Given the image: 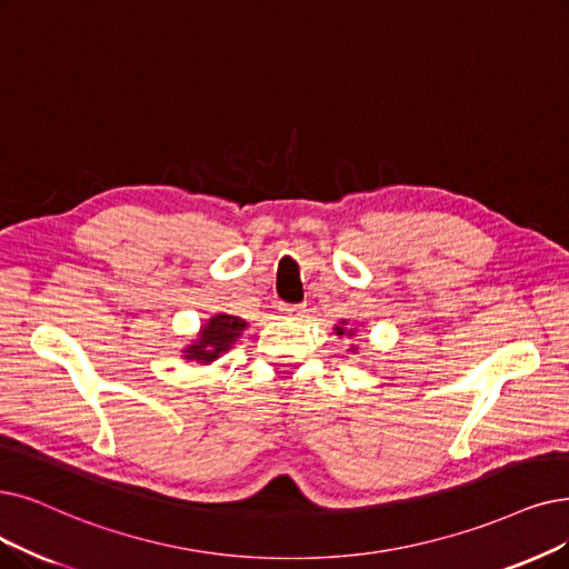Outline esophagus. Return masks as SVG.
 <instances>
[{"label":"esophagus","mask_w":569,"mask_h":569,"mask_svg":"<svg viewBox=\"0 0 569 569\" xmlns=\"http://www.w3.org/2000/svg\"><path fill=\"white\" fill-rule=\"evenodd\" d=\"M278 310H280V315H284V317H293V320H299V317H303V312H306V306H289V303H280L278 306Z\"/></svg>","instance_id":"obj_1"}]
</instances>
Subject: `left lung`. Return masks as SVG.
Listing matches in <instances>:
<instances>
[{
  "mask_svg": "<svg viewBox=\"0 0 569 569\" xmlns=\"http://www.w3.org/2000/svg\"><path fill=\"white\" fill-rule=\"evenodd\" d=\"M340 325H346V322H340ZM336 333H338V336H343V333H348V336H352V333H355V331H352V329H350V331H346V329H343V327H336ZM352 350H355V346H352Z\"/></svg>",
  "mask_w": 569,
  "mask_h": 569,
  "instance_id": "left-lung-1",
  "label": "left lung"
}]
</instances>
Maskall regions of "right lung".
<instances>
[{"mask_svg":"<svg viewBox=\"0 0 569 569\" xmlns=\"http://www.w3.org/2000/svg\"><path fill=\"white\" fill-rule=\"evenodd\" d=\"M244 327L247 322L236 315H226V312L214 315L212 320H208V325L200 329L198 340H193V343L184 350V359H193L198 363L214 361L221 352L231 350V346L240 338Z\"/></svg>","mask_w":569,"mask_h":569,"instance_id":"obj_1","label":"right lung"}]
</instances>
